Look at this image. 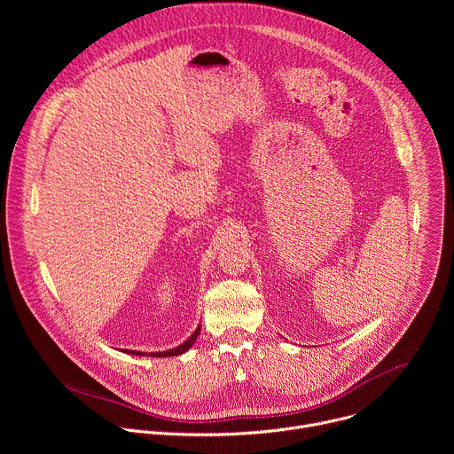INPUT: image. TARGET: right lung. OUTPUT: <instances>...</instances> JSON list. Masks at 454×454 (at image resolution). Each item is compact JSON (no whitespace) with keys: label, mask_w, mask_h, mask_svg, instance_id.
I'll list each match as a JSON object with an SVG mask.
<instances>
[{"label":"right lung","mask_w":454,"mask_h":454,"mask_svg":"<svg viewBox=\"0 0 454 454\" xmlns=\"http://www.w3.org/2000/svg\"><path fill=\"white\" fill-rule=\"evenodd\" d=\"M200 333H201V327H198L196 331H193V334L184 341V343H181V345H177L176 348H172V350H163V352H140V350H123L125 354H131V356H151V357H170V356H181V354H184L193 343H196V340H198V336H200Z\"/></svg>","instance_id":"add662e5"}]
</instances>
